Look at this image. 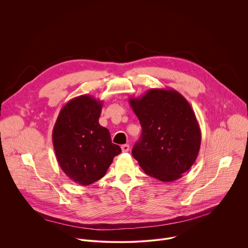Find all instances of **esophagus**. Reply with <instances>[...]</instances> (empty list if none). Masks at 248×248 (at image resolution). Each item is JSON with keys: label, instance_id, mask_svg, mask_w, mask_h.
Listing matches in <instances>:
<instances>
[{"label": "esophagus", "instance_id": "esophagus-1", "mask_svg": "<svg viewBox=\"0 0 248 248\" xmlns=\"http://www.w3.org/2000/svg\"><path fill=\"white\" fill-rule=\"evenodd\" d=\"M122 150H123V152H127L129 150V145L128 144H124L122 146Z\"/></svg>", "mask_w": 248, "mask_h": 248}]
</instances>
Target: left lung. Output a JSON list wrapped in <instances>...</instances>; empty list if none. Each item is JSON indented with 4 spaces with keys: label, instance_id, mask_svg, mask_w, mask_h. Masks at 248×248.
<instances>
[{
    "label": "left lung",
    "instance_id": "1",
    "mask_svg": "<svg viewBox=\"0 0 248 248\" xmlns=\"http://www.w3.org/2000/svg\"><path fill=\"white\" fill-rule=\"evenodd\" d=\"M142 132L132 156L154 179L179 180L194 164L201 144V131L187 100L173 89H150L129 98Z\"/></svg>",
    "mask_w": 248,
    "mask_h": 248
}]
</instances>
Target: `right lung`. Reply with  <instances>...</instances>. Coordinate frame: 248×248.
<instances>
[{
    "instance_id": "add662e5",
    "label": "right lung",
    "mask_w": 248,
    "mask_h": 248,
    "mask_svg": "<svg viewBox=\"0 0 248 248\" xmlns=\"http://www.w3.org/2000/svg\"><path fill=\"white\" fill-rule=\"evenodd\" d=\"M103 102L90 95L68 101L53 129V145L61 169L80 186H89L105 175L115 156L122 152L112 143L109 130L100 125Z\"/></svg>"
}]
</instances>
